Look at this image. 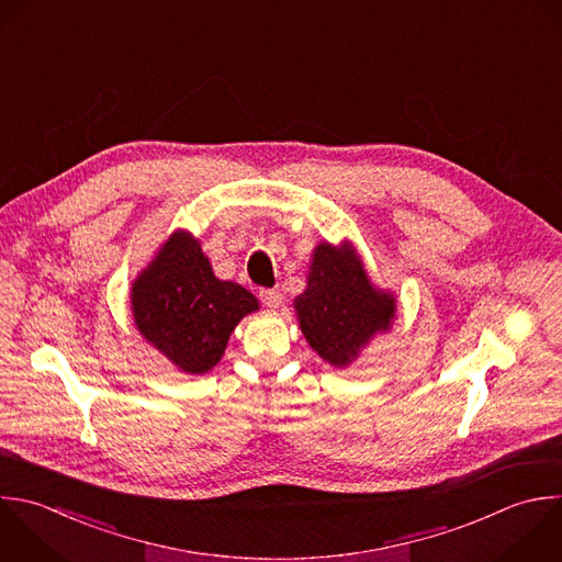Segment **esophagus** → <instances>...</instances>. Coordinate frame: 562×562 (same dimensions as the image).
I'll list each match as a JSON object with an SVG mask.
<instances>
[{"instance_id":"1","label":"esophagus","mask_w":562,"mask_h":562,"mask_svg":"<svg viewBox=\"0 0 562 562\" xmlns=\"http://www.w3.org/2000/svg\"><path fill=\"white\" fill-rule=\"evenodd\" d=\"M259 299L266 307L270 310H277L281 305V292L279 290H270V288H261L259 290Z\"/></svg>"}]
</instances>
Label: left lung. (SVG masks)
I'll return each instance as SVG.
<instances>
[{
  "mask_svg": "<svg viewBox=\"0 0 562 562\" xmlns=\"http://www.w3.org/2000/svg\"><path fill=\"white\" fill-rule=\"evenodd\" d=\"M296 318L310 347L329 364H351L375 334L391 329L395 296L378 290L349 241L318 244L307 288L294 299Z\"/></svg>",
  "mask_w": 562,
  "mask_h": 562,
  "instance_id": "1",
  "label": "left lung"
}]
</instances>
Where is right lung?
Instances as JSON below:
<instances>
[{
    "label": "right lung",
    "instance_id": "right-lung-1",
    "mask_svg": "<svg viewBox=\"0 0 562 562\" xmlns=\"http://www.w3.org/2000/svg\"><path fill=\"white\" fill-rule=\"evenodd\" d=\"M255 310L259 301L246 288L220 281L187 231H176L132 283L138 331L184 373L211 371L237 323Z\"/></svg>",
    "mask_w": 562,
    "mask_h": 562
}]
</instances>
